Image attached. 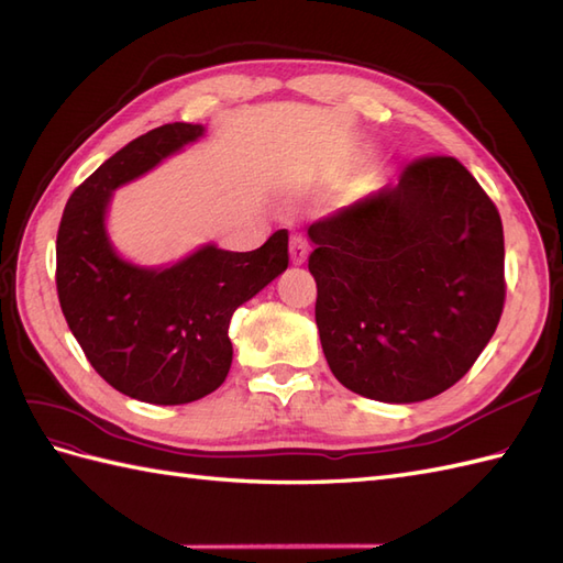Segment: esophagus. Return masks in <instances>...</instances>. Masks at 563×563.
<instances>
[{
    "mask_svg": "<svg viewBox=\"0 0 563 563\" xmlns=\"http://www.w3.org/2000/svg\"><path fill=\"white\" fill-rule=\"evenodd\" d=\"M305 261H308V242H305L300 234H294L291 236V263L302 265Z\"/></svg>",
    "mask_w": 563,
    "mask_h": 563,
    "instance_id": "34e87169",
    "label": "esophagus"
}]
</instances>
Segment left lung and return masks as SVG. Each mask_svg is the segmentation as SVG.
<instances>
[{
	"mask_svg": "<svg viewBox=\"0 0 563 563\" xmlns=\"http://www.w3.org/2000/svg\"><path fill=\"white\" fill-rule=\"evenodd\" d=\"M314 319L333 376L413 404L455 385L505 305L496 203L453 157H420L389 185L308 228Z\"/></svg>",
	"mask_w": 563,
	"mask_h": 563,
	"instance_id": "1",
	"label": "left lung"
}]
</instances>
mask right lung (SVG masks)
Masks as SVG:
<instances>
[{
    "label": "right lung",
    "mask_w": 563,
    "mask_h": 563,
    "mask_svg": "<svg viewBox=\"0 0 563 563\" xmlns=\"http://www.w3.org/2000/svg\"><path fill=\"white\" fill-rule=\"evenodd\" d=\"M201 133V124L174 122L119 150L67 199L56 240L60 310L87 360L122 395L157 406L190 404L223 385L234 310L288 267L286 230L255 251L209 244L159 269L114 253L110 195Z\"/></svg>",
    "instance_id": "1"
}]
</instances>
